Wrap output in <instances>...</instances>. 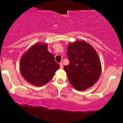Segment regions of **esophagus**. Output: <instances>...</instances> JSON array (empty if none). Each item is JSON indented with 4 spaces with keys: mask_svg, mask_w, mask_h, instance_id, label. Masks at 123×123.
<instances>
[{
    "mask_svg": "<svg viewBox=\"0 0 123 123\" xmlns=\"http://www.w3.org/2000/svg\"><path fill=\"white\" fill-rule=\"evenodd\" d=\"M59 65H60V68H63V64H62V62H61L60 64H59Z\"/></svg>",
    "mask_w": 123,
    "mask_h": 123,
    "instance_id": "1",
    "label": "esophagus"
}]
</instances>
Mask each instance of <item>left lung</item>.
I'll use <instances>...</instances> for the list:
<instances>
[{"label": "left lung", "instance_id": "obj_1", "mask_svg": "<svg viewBox=\"0 0 123 123\" xmlns=\"http://www.w3.org/2000/svg\"><path fill=\"white\" fill-rule=\"evenodd\" d=\"M70 64L64 67L68 81L78 91L91 87L101 73V64L98 53L85 41H76L68 45L67 51Z\"/></svg>", "mask_w": 123, "mask_h": 123}]
</instances>
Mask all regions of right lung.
Segmentation results:
<instances>
[{"label": "right lung", "instance_id": "1", "mask_svg": "<svg viewBox=\"0 0 123 123\" xmlns=\"http://www.w3.org/2000/svg\"><path fill=\"white\" fill-rule=\"evenodd\" d=\"M47 47V43L38 42L22 56L20 72L23 78L32 85L43 86L52 79L56 70L60 68Z\"/></svg>", "mask_w": 123, "mask_h": 123}]
</instances>
